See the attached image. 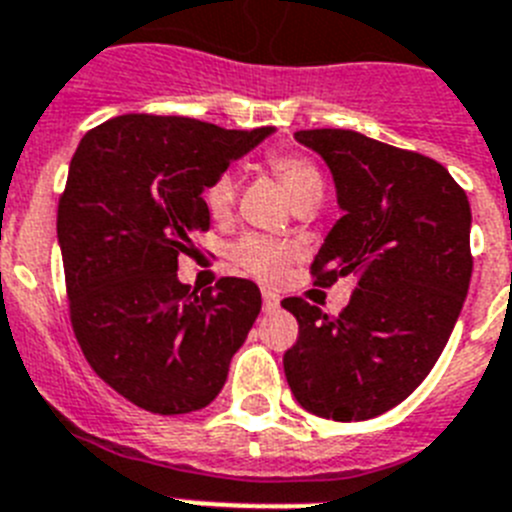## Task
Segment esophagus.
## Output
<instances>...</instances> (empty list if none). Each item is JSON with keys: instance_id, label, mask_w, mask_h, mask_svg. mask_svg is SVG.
Returning a JSON list of instances; mask_svg holds the SVG:
<instances>
[{"instance_id": "34e87169", "label": "esophagus", "mask_w": 512, "mask_h": 512, "mask_svg": "<svg viewBox=\"0 0 512 512\" xmlns=\"http://www.w3.org/2000/svg\"><path fill=\"white\" fill-rule=\"evenodd\" d=\"M262 308H265L267 313H273L280 308V296H275L273 290H262Z\"/></svg>"}]
</instances>
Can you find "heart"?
I'll use <instances>...</instances> for the list:
<instances>
[{
    "mask_svg": "<svg viewBox=\"0 0 512 512\" xmlns=\"http://www.w3.org/2000/svg\"><path fill=\"white\" fill-rule=\"evenodd\" d=\"M265 165L270 168L275 178H278L280 188L290 199L293 206L308 204V201H319L324 193V181H321L319 168L308 158L298 153H267ZM237 201V176L232 173H219L209 186L204 188V206L209 211L211 219L224 222L229 219ZM293 247L278 242V239L262 237V234H247V237L237 239L229 250L234 265L242 273L252 275V278L262 280V283H278L288 270L290 260H293Z\"/></svg>",
    "mask_w": 512,
    "mask_h": 512,
    "instance_id": "b5f03b06",
    "label": "heart"
}]
</instances>
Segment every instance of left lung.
<instances>
[{
  "mask_svg": "<svg viewBox=\"0 0 512 512\" xmlns=\"http://www.w3.org/2000/svg\"><path fill=\"white\" fill-rule=\"evenodd\" d=\"M296 140L329 165L344 211L311 275L319 285L357 275V288L339 316L285 298L298 319L285 377L313 416L367 421L408 398L444 352L472 278V211L426 155L352 130H301Z\"/></svg>",
  "mask_w": 512,
  "mask_h": 512,
  "instance_id": "8db88e82",
  "label": "left lung"
}]
</instances>
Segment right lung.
Returning <instances> with one entry per match:
<instances>
[{
	"mask_svg": "<svg viewBox=\"0 0 512 512\" xmlns=\"http://www.w3.org/2000/svg\"><path fill=\"white\" fill-rule=\"evenodd\" d=\"M273 132L122 114L78 142L58 201L71 326L91 370L137 408L199 411L227 382L260 288L222 278L191 293L178 257L209 229L204 188Z\"/></svg>",
	"mask_w": 512,
	"mask_h": 512,
	"instance_id": "add662e5",
	"label": "right lung"
}]
</instances>
